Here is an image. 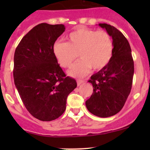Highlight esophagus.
I'll return each instance as SVG.
<instances>
[{
    "label": "esophagus",
    "mask_w": 150,
    "mask_h": 150,
    "mask_svg": "<svg viewBox=\"0 0 150 150\" xmlns=\"http://www.w3.org/2000/svg\"><path fill=\"white\" fill-rule=\"evenodd\" d=\"M83 83L84 81H83V80H78V81H77V84H78V86H81V85Z\"/></svg>",
    "instance_id": "1"
}]
</instances>
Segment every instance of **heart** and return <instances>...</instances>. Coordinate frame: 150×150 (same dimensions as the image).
I'll use <instances>...</instances> for the list:
<instances>
[{
  "label": "heart",
  "mask_w": 150,
  "mask_h": 150,
  "mask_svg": "<svg viewBox=\"0 0 150 150\" xmlns=\"http://www.w3.org/2000/svg\"><path fill=\"white\" fill-rule=\"evenodd\" d=\"M66 39L67 43L57 41L54 43L53 54L64 68L72 67L79 55L82 59L69 72L72 76H85L91 67L100 70L112 59L114 44L107 32L78 28L71 32Z\"/></svg>",
  "instance_id": "obj_1"
}]
</instances>
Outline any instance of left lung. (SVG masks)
I'll list each match as a JSON object with an SVG mask.
<instances>
[{
	"instance_id": "obj_1",
	"label": "left lung",
	"mask_w": 150,
	"mask_h": 150,
	"mask_svg": "<svg viewBox=\"0 0 150 150\" xmlns=\"http://www.w3.org/2000/svg\"><path fill=\"white\" fill-rule=\"evenodd\" d=\"M112 38L114 50L110 63L91 77L93 91L86 102L88 110L94 115L107 117L122 110L132 87L134 64L128 40L117 28L99 24Z\"/></svg>"
}]
</instances>
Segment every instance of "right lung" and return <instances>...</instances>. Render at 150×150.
<instances>
[{
	"label": "right lung",
	"mask_w": 150,
	"mask_h": 150,
	"mask_svg": "<svg viewBox=\"0 0 150 150\" xmlns=\"http://www.w3.org/2000/svg\"><path fill=\"white\" fill-rule=\"evenodd\" d=\"M64 30V25L39 24L15 50V86L29 112L42 121L61 116L68 95L77 87L76 81L66 76L53 54V46Z\"/></svg>",
	"instance_id": "1"
}]
</instances>
